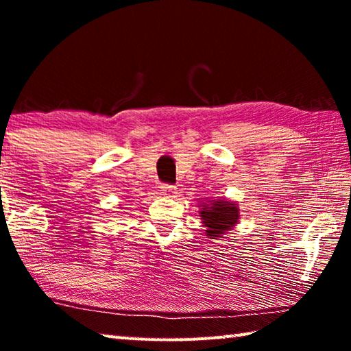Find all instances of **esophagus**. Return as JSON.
I'll return each instance as SVG.
<instances>
[{"mask_svg": "<svg viewBox=\"0 0 351 351\" xmlns=\"http://www.w3.org/2000/svg\"><path fill=\"white\" fill-rule=\"evenodd\" d=\"M161 189H162V193L169 195V197H170V195H173L175 190H176V187L171 186V184H162Z\"/></svg>", "mask_w": 351, "mask_h": 351, "instance_id": "esophagus-1", "label": "esophagus"}]
</instances>
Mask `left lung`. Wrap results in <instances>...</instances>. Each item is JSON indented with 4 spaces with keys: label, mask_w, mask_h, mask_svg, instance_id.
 <instances>
[{
    "label": "left lung",
    "mask_w": 351,
    "mask_h": 351,
    "mask_svg": "<svg viewBox=\"0 0 351 351\" xmlns=\"http://www.w3.org/2000/svg\"><path fill=\"white\" fill-rule=\"evenodd\" d=\"M201 217L207 228V235L218 237L237 223L239 209L228 201H215V204L204 206V209L201 210Z\"/></svg>",
    "instance_id": "8db88e82"
}]
</instances>
